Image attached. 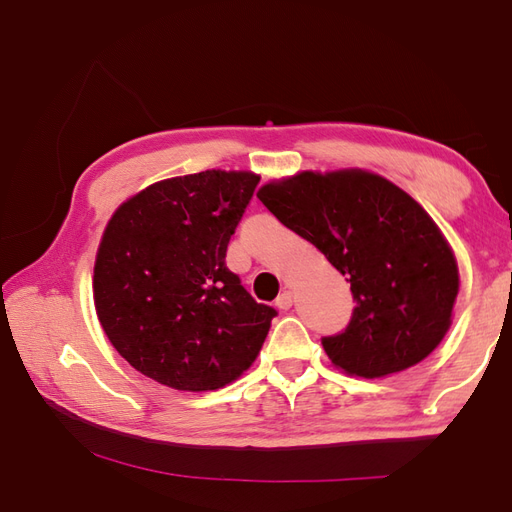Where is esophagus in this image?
Here are the masks:
<instances>
[{
	"mask_svg": "<svg viewBox=\"0 0 512 512\" xmlns=\"http://www.w3.org/2000/svg\"><path fill=\"white\" fill-rule=\"evenodd\" d=\"M292 301H295V297H292V292H290V290H284V292H281V295L277 297L275 306H277L279 310H290V308H292Z\"/></svg>",
	"mask_w": 512,
	"mask_h": 512,
	"instance_id": "34e87169",
	"label": "esophagus"
}]
</instances>
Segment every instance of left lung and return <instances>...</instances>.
Here are the masks:
<instances>
[{"label":"left lung","instance_id":"1","mask_svg":"<svg viewBox=\"0 0 512 512\" xmlns=\"http://www.w3.org/2000/svg\"><path fill=\"white\" fill-rule=\"evenodd\" d=\"M257 198L350 281L352 319L321 341L336 367L383 378L436 350L451 328L458 262L409 193L378 173L341 169L268 182Z\"/></svg>","mask_w":512,"mask_h":512}]
</instances>
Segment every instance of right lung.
<instances>
[{
	"label": "right lung",
	"mask_w": 512,
	"mask_h": 512,
	"mask_svg": "<svg viewBox=\"0 0 512 512\" xmlns=\"http://www.w3.org/2000/svg\"><path fill=\"white\" fill-rule=\"evenodd\" d=\"M259 176L209 169L160 180L107 222L94 306L107 339L156 383L213 391L253 365L275 308L226 268V248Z\"/></svg>",
	"instance_id": "obj_1"
}]
</instances>
